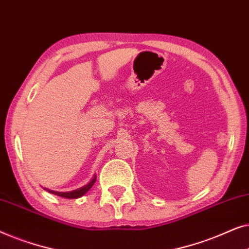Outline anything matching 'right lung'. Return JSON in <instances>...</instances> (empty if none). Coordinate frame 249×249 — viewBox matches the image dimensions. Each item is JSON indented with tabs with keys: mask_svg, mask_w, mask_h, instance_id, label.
Instances as JSON below:
<instances>
[{
	"mask_svg": "<svg viewBox=\"0 0 249 249\" xmlns=\"http://www.w3.org/2000/svg\"><path fill=\"white\" fill-rule=\"evenodd\" d=\"M95 181H96V176H94L93 179H91L90 181L87 183V185L81 187V188H78L76 190H71V192H66V193L54 192V190H51V189H47V188H45V189L51 194H54V195H56V196L64 197V198H79V197L85 195V194H86L88 190H89L91 187H93Z\"/></svg>",
	"mask_w": 249,
	"mask_h": 249,
	"instance_id": "add662e5",
	"label": "right lung"
}]
</instances>
